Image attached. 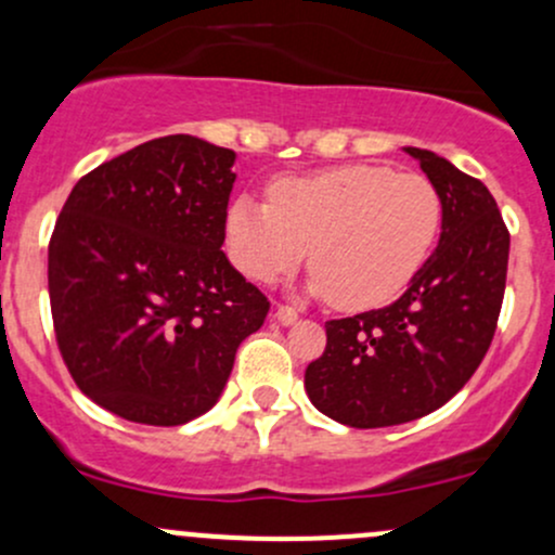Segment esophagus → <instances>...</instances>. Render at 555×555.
I'll use <instances>...</instances> for the list:
<instances>
[{
    "instance_id": "esophagus-1",
    "label": "esophagus",
    "mask_w": 555,
    "mask_h": 555,
    "mask_svg": "<svg viewBox=\"0 0 555 555\" xmlns=\"http://www.w3.org/2000/svg\"><path fill=\"white\" fill-rule=\"evenodd\" d=\"M275 320L280 325H294L299 320V312L294 307H288V304H280L275 309Z\"/></svg>"
}]
</instances>
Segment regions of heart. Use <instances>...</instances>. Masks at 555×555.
<instances>
[{
    "label": "heart",
    "mask_w": 555,
    "mask_h": 555,
    "mask_svg": "<svg viewBox=\"0 0 555 555\" xmlns=\"http://www.w3.org/2000/svg\"><path fill=\"white\" fill-rule=\"evenodd\" d=\"M444 204L423 175L349 164L270 188V201L237 195L224 214L232 264L275 283L307 259V288L336 307L375 309L397 299L437 246Z\"/></svg>",
    "instance_id": "1"
}]
</instances>
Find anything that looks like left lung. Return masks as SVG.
<instances>
[{
  "label": "left lung",
  "instance_id": "left-lung-1",
  "mask_svg": "<svg viewBox=\"0 0 555 555\" xmlns=\"http://www.w3.org/2000/svg\"><path fill=\"white\" fill-rule=\"evenodd\" d=\"M404 153L442 195L437 251L389 307L325 323L323 357L304 373L314 408L351 428L442 408L481 365L503 307L511 235L490 190L437 153Z\"/></svg>",
  "mask_w": 555,
  "mask_h": 555
}]
</instances>
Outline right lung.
<instances>
[{
  "mask_svg": "<svg viewBox=\"0 0 555 555\" xmlns=\"http://www.w3.org/2000/svg\"><path fill=\"white\" fill-rule=\"evenodd\" d=\"M235 153L142 142L76 182L50 241V307L76 386L118 418L182 426L217 404L270 301L222 251Z\"/></svg>",
  "mask_w": 555,
  "mask_h": 555,
  "instance_id": "right-lung-1",
  "label": "right lung"
}]
</instances>
